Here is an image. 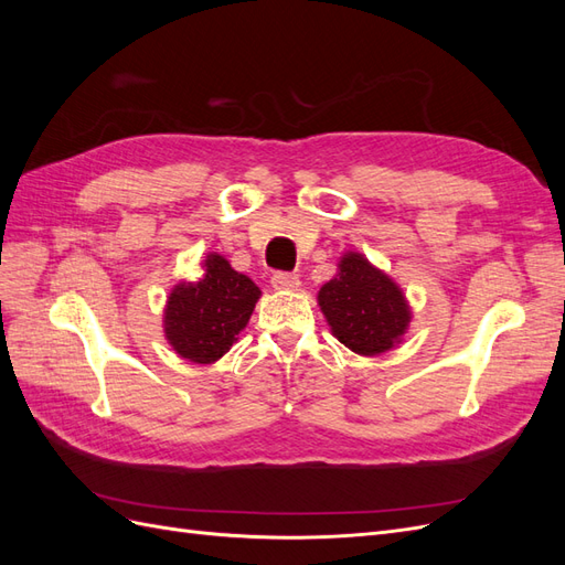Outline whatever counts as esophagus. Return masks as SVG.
<instances>
[{"instance_id": "34e87169", "label": "esophagus", "mask_w": 565, "mask_h": 565, "mask_svg": "<svg viewBox=\"0 0 565 565\" xmlns=\"http://www.w3.org/2000/svg\"><path fill=\"white\" fill-rule=\"evenodd\" d=\"M270 285L276 289H297L299 287V276H295V273H273L270 278Z\"/></svg>"}]
</instances>
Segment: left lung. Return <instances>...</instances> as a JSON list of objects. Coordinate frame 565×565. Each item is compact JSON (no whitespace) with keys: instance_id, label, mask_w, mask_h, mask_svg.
<instances>
[{"instance_id":"8db88e82","label":"left lung","mask_w":565,"mask_h":565,"mask_svg":"<svg viewBox=\"0 0 565 565\" xmlns=\"http://www.w3.org/2000/svg\"><path fill=\"white\" fill-rule=\"evenodd\" d=\"M332 334L358 355H382L403 344L413 309L403 287L361 252H344L337 276L318 292Z\"/></svg>"}]
</instances>
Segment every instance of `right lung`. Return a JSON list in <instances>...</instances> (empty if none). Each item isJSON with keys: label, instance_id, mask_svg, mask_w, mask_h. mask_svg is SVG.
<instances>
[{"label": "right lung", "instance_id": "add662e5", "mask_svg": "<svg viewBox=\"0 0 565 565\" xmlns=\"http://www.w3.org/2000/svg\"><path fill=\"white\" fill-rule=\"evenodd\" d=\"M259 297L262 289L252 278L218 252H210L202 259V278L177 282L167 297V344L195 365L216 363L247 328Z\"/></svg>", "mask_w": 565, "mask_h": 565}]
</instances>
